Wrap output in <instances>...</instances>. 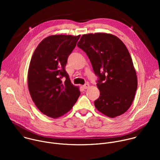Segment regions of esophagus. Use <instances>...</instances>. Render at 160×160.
Instances as JSON below:
<instances>
[{"instance_id":"34e87169","label":"esophagus","mask_w":160,"mask_h":160,"mask_svg":"<svg viewBox=\"0 0 160 160\" xmlns=\"http://www.w3.org/2000/svg\"><path fill=\"white\" fill-rule=\"evenodd\" d=\"M89 87H90V85H89V84H88V83H86V84H85V85H83V88H85V89L88 88Z\"/></svg>"}]
</instances>
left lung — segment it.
I'll return each mask as SVG.
<instances>
[{
	"label": "left lung",
	"mask_w": 160,
	"mask_h": 160,
	"mask_svg": "<svg viewBox=\"0 0 160 160\" xmlns=\"http://www.w3.org/2000/svg\"><path fill=\"white\" fill-rule=\"evenodd\" d=\"M77 46L87 54L99 77L96 109L110 118L125 113L138 88V77L125 45L115 35L96 33L82 35Z\"/></svg>",
	"instance_id": "obj_1"
}]
</instances>
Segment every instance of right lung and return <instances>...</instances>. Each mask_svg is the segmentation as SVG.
<instances>
[{
	"instance_id": "add662e5",
	"label": "right lung",
	"mask_w": 160,
	"mask_h": 160,
	"mask_svg": "<svg viewBox=\"0 0 160 160\" xmlns=\"http://www.w3.org/2000/svg\"><path fill=\"white\" fill-rule=\"evenodd\" d=\"M80 35H51L37 47L30 61L28 86L37 108L49 117L57 118L69 111L80 95L65 70L68 56ZM65 78L62 82V78Z\"/></svg>"
}]
</instances>
